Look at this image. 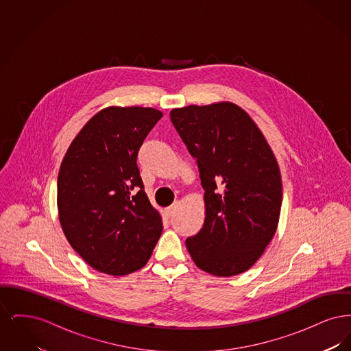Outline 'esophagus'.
Returning <instances> with one entry per match:
<instances>
[{"label":"esophagus","mask_w":351,"mask_h":351,"mask_svg":"<svg viewBox=\"0 0 351 351\" xmlns=\"http://www.w3.org/2000/svg\"><path fill=\"white\" fill-rule=\"evenodd\" d=\"M175 212H176V205H171V206L166 208V210H165V213H166L167 217H171Z\"/></svg>","instance_id":"1"}]
</instances>
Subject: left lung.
Masks as SVG:
<instances>
[{
  "label": "left lung",
  "instance_id": "left-lung-1",
  "mask_svg": "<svg viewBox=\"0 0 351 351\" xmlns=\"http://www.w3.org/2000/svg\"><path fill=\"white\" fill-rule=\"evenodd\" d=\"M169 116L205 191L204 225L186 238V249L210 275H239L278 229L283 189L276 158L252 118L230 101L175 108Z\"/></svg>",
  "mask_w": 351,
  "mask_h": 351
}]
</instances>
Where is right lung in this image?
Returning <instances> with one entry per match:
<instances>
[{"instance_id": "obj_1", "label": "right lung", "mask_w": 351, "mask_h": 351, "mask_svg": "<svg viewBox=\"0 0 351 351\" xmlns=\"http://www.w3.org/2000/svg\"><path fill=\"white\" fill-rule=\"evenodd\" d=\"M163 113L109 106L75 136L58 175L59 221L69 245L95 269L122 276L143 267L162 234L136 156Z\"/></svg>"}]
</instances>
